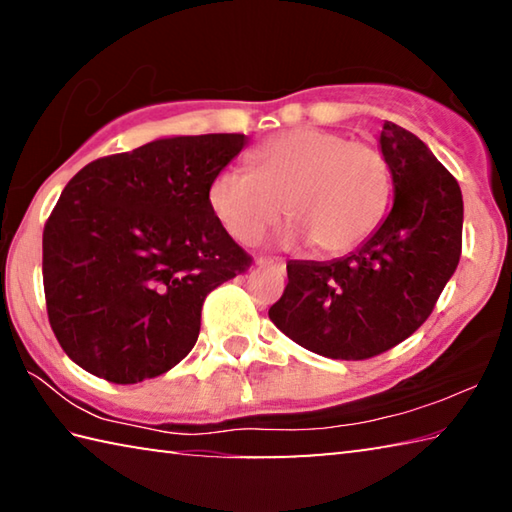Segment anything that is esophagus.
Listing matches in <instances>:
<instances>
[{
  "instance_id": "1",
  "label": "esophagus",
  "mask_w": 512,
  "mask_h": 512,
  "mask_svg": "<svg viewBox=\"0 0 512 512\" xmlns=\"http://www.w3.org/2000/svg\"><path fill=\"white\" fill-rule=\"evenodd\" d=\"M255 266H259V268H264V266H275V268H284V264L282 262H277V259H268V257H255Z\"/></svg>"
}]
</instances>
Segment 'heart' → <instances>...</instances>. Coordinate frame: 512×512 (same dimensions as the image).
Masks as SVG:
<instances>
[{"instance_id":"heart-1","label":"heart","mask_w":512,"mask_h":512,"mask_svg":"<svg viewBox=\"0 0 512 512\" xmlns=\"http://www.w3.org/2000/svg\"><path fill=\"white\" fill-rule=\"evenodd\" d=\"M391 198V167L377 144L327 128H296L250 153V171L216 173L207 203L221 228L253 244L282 214L291 239L323 255L352 250L377 228Z\"/></svg>"}]
</instances>
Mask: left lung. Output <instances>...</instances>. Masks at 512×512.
I'll return each mask as SVG.
<instances>
[{
    "mask_svg": "<svg viewBox=\"0 0 512 512\" xmlns=\"http://www.w3.org/2000/svg\"><path fill=\"white\" fill-rule=\"evenodd\" d=\"M381 153L395 203L366 244L334 262H289L268 309L275 327L320 357L361 361L395 348L431 316L463 248V196L427 144L386 121Z\"/></svg>",
    "mask_w": 512,
    "mask_h": 512,
    "instance_id": "obj_1",
    "label": "left lung"
}]
</instances>
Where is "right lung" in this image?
<instances>
[{
    "label": "right lung",
    "mask_w": 512,
    "mask_h": 512,
    "mask_svg": "<svg viewBox=\"0 0 512 512\" xmlns=\"http://www.w3.org/2000/svg\"><path fill=\"white\" fill-rule=\"evenodd\" d=\"M246 135H189L99 158L65 185L42 232L49 325L83 370L137 384L183 361L203 302L253 257L207 203Z\"/></svg>",
    "instance_id": "obj_1"
}]
</instances>
